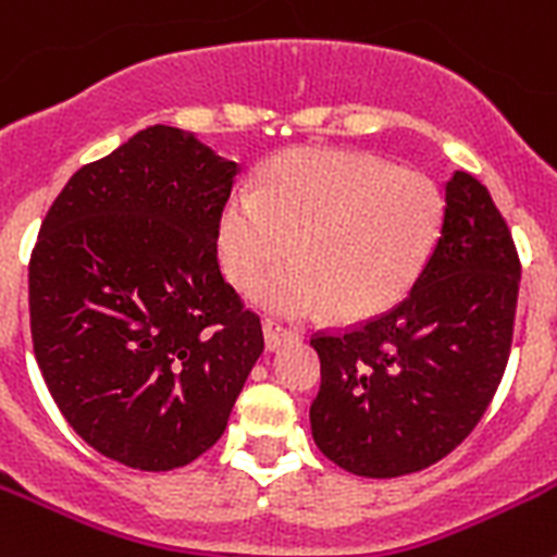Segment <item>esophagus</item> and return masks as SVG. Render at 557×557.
Masks as SVG:
<instances>
[{
  "mask_svg": "<svg viewBox=\"0 0 557 557\" xmlns=\"http://www.w3.org/2000/svg\"><path fill=\"white\" fill-rule=\"evenodd\" d=\"M293 339H298V332H295V329L284 326V323L273 321V318H268V321H264V343H268L270 351L282 348L284 343H293Z\"/></svg>",
  "mask_w": 557,
  "mask_h": 557,
  "instance_id": "obj_1",
  "label": "esophagus"
}]
</instances>
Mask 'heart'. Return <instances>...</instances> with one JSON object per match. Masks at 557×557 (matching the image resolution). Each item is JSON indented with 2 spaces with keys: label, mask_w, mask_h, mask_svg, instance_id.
<instances>
[{
  "label": "heart",
  "mask_w": 557,
  "mask_h": 557,
  "mask_svg": "<svg viewBox=\"0 0 557 557\" xmlns=\"http://www.w3.org/2000/svg\"><path fill=\"white\" fill-rule=\"evenodd\" d=\"M444 228V195L421 172L376 156L298 147L259 172V189L225 200L218 248L236 287L293 253L298 262L256 289L284 318L334 309L339 321H371L396 307L430 264Z\"/></svg>",
  "instance_id": "b5f03b06"
}]
</instances>
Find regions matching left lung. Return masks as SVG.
Returning <instances> with one entry per match:
<instances>
[{
	"label": "left lung",
	"mask_w": 557,
	"mask_h": 557,
	"mask_svg": "<svg viewBox=\"0 0 557 557\" xmlns=\"http://www.w3.org/2000/svg\"><path fill=\"white\" fill-rule=\"evenodd\" d=\"M521 262L491 191L446 181L444 228L405 301L371 321L312 334L318 449L357 476L412 474L469 437L508 366Z\"/></svg>",
	"instance_id": "left-lung-1"
}]
</instances>
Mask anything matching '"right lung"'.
Wrapping results in <instances>:
<instances>
[{
  "instance_id": "1",
  "label": "right lung",
  "mask_w": 557,
  "mask_h": 557,
  "mask_svg": "<svg viewBox=\"0 0 557 557\" xmlns=\"http://www.w3.org/2000/svg\"><path fill=\"white\" fill-rule=\"evenodd\" d=\"M239 166L178 127L139 131L69 178L29 256V332L91 449L139 471L218 444L262 321L223 278L218 225Z\"/></svg>"
}]
</instances>
